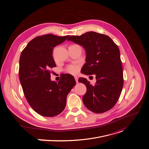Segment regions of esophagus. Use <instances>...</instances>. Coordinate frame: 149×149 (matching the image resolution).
Listing matches in <instances>:
<instances>
[{
  "mask_svg": "<svg viewBox=\"0 0 149 149\" xmlns=\"http://www.w3.org/2000/svg\"><path fill=\"white\" fill-rule=\"evenodd\" d=\"M74 78H75V81H76V83H78V78L77 77H74Z\"/></svg>",
  "mask_w": 149,
  "mask_h": 149,
  "instance_id": "1",
  "label": "esophagus"
}]
</instances>
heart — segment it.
<instances>
[{
    "label": "heart",
    "instance_id": "1",
    "mask_svg": "<svg viewBox=\"0 0 149 149\" xmlns=\"http://www.w3.org/2000/svg\"><path fill=\"white\" fill-rule=\"evenodd\" d=\"M79 66L77 65H71L68 66L66 68V72L72 74V75H75L77 74H78V72H79Z\"/></svg>",
    "mask_w": 149,
    "mask_h": 149
}]
</instances>
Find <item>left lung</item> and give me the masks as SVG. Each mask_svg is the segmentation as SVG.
<instances>
[{
	"label": "left lung",
	"instance_id": "8db88e82",
	"mask_svg": "<svg viewBox=\"0 0 149 149\" xmlns=\"http://www.w3.org/2000/svg\"><path fill=\"white\" fill-rule=\"evenodd\" d=\"M68 40L83 46L86 50V63L81 69L82 73L96 75L94 86L85 78L78 79L87 87L83 97L84 105L96 113L110 110L117 102L124 84L118 46L109 36L93 31L79 36H70Z\"/></svg>",
	"mask_w": 149,
	"mask_h": 149
}]
</instances>
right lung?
<instances>
[{
  "label": "right lung",
  "instance_id": "1",
  "mask_svg": "<svg viewBox=\"0 0 149 149\" xmlns=\"http://www.w3.org/2000/svg\"><path fill=\"white\" fill-rule=\"evenodd\" d=\"M68 37L52 34L37 37L21 54L19 77L25 97L33 109L43 116L60 114L65 107L67 95L76 84L70 74L64 75L58 83L50 79V70L56 66L53 49Z\"/></svg>",
  "mask_w": 149,
  "mask_h": 149
}]
</instances>
